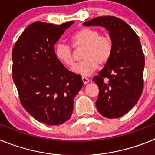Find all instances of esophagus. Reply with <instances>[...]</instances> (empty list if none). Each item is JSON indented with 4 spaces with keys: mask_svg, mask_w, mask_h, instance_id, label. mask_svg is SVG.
Listing matches in <instances>:
<instances>
[{
    "mask_svg": "<svg viewBox=\"0 0 155 155\" xmlns=\"http://www.w3.org/2000/svg\"><path fill=\"white\" fill-rule=\"evenodd\" d=\"M81 80H82V82H83V84H87V83L89 82V79H87V78H85V77H82Z\"/></svg>",
    "mask_w": 155,
    "mask_h": 155,
    "instance_id": "34e87169",
    "label": "esophagus"
}]
</instances>
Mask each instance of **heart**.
Instances as JSON below:
<instances>
[{
    "label": "heart",
    "instance_id": "1",
    "mask_svg": "<svg viewBox=\"0 0 155 155\" xmlns=\"http://www.w3.org/2000/svg\"><path fill=\"white\" fill-rule=\"evenodd\" d=\"M71 42L75 49H84L81 56L84 61L72 68L74 73L82 76H89L98 65L107 64L113 54V41L110 37L101 35L94 28H81L72 35ZM55 55L66 67L71 68L74 64L72 47L65 42H59L56 46Z\"/></svg>",
    "mask_w": 155,
    "mask_h": 155
}]
</instances>
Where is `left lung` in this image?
Returning <instances> with one entry per match:
<instances>
[{
	"instance_id": "left-lung-1",
	"label": "left lung",
	"mask_w": 155,
	"mask_h": 155,
	"mask_svg": "<svg viewBox=\"0 0 155 155\" xmlns=\"http://www.w3.org/2000/svg\"><path fill=\"white\" fill-rule=\"evenodd\" d=\"M83 25L102 26L109 31L113 54L92 81L99 88L96 107L100 114L120 118L136 105L143 91L144 56L139 37L127 22L114 16L94 18Z\"/></svg>"
}]
</instances>
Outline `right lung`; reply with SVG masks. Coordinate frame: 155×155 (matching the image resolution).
I'll list each match as a JSON object with an SVG mask.
<instances>
[{"label": "right lung", "mask_w": 155, "mask_h": 155, "mask_svg": "<svg viewBox=\"0 0 155 155\" xmlns=\"http://www.w3.org/2000/svg\"><path fill=\"white\" fill-rule=\"evenodd\" d=\"M74 22L31 23L12 50V77L20 102L34 119L46 125H61L71 118L74 98L83 86L81 75L68 71L54 50Z\"/></svg>", "instance_id": "right-lung-1"}]
</instances>
